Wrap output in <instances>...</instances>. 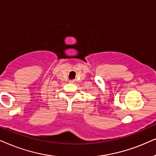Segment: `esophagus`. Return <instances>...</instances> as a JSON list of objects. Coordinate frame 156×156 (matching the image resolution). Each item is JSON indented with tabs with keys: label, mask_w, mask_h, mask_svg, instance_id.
Instances as JSON below:
<instances>
[{
	"label": "esophagus",
	"mask_w": 156,
	"mask_h": 156,
	"mask_svg": "<svg viewBox=\"0 0 156 156\" xmlns=\"http://www.w3.org/2000/svg\"><path fill=\"white\" fill-rule=\"evenodd\" d=\"M73 80H70V83H73Z\"/></svg>",
	"instance_id": "obj_1"
}]
</instances>
